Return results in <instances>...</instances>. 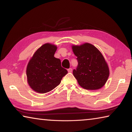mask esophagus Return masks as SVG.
Returning a JSON list of instances; mask_svg holds the SVG:
<instances>
[{
	"mask_svg": "<svg viewBox=\"0 0 132 132\" xmlns=\"http://www.w3.org/2000/svg\"><path fill=\"white\" fill-rule=\"evenodd\" d=\"M68 71L69 73H71V71H72V69H71V68H69V69H68Z\"/></svg>",
	"mask_w": 132,
	"mask_h": 132,
	"instance_id": "1",
	"label": "esophagus"
}]
</instances>
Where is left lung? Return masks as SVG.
<instances>
[{
  "label": "left lung",
  "instance_id": "obj_1",
  "mask_svg": "<svg viewBox=\"0 0 132 132\" xmlns=\"http://www.w3.org/2000/svg\"><path fill=\"white\" fill-rule=\"evenodd\" d=\"M78 66L73 71L80 86L86 90H95L103 87L109 75L108 64L98 49L89 43L73 45Z\"/></svg>",
  "mask_w": 132,
  "mask_h": 132
}]
</instances>
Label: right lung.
Returning a JSON list of instances; mask_svg holds the SVG:
<instances>
[{
    "label": "right lung",
    "instance_id": "1",
    "mask_svg": "<svg viewBox=\"0 0 132 132\" xmlns=\"http://www.w3.org/2000/svg\"><path fill=\"white\" fill-rule=\"evenodd\" d=\"M56 50L55 45L44 44L28 62L26 70L27 81L35 92L43 94L52 90L68 73L62 67L61 60L54 57Z\"/></svg>",
    "mask_w": 132,
    "mask_h": 132
}]
</instances>
